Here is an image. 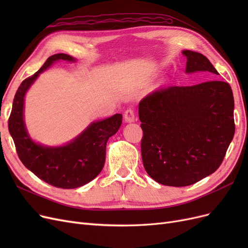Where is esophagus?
I'll list each match as a JSON object with an SVG mask.
<instances>
[{
    "label": "esophagus",
    "mask_w": 248,
    "mask_h": 248,
    "mask_svg": "<svg viewBox=\"0 0 248 248\" xmlns=\"http://www.w3.org/2000/svg\"><path fill=\"white\" fill-rule=\"evenodd\" d=\"M124 119L125 121L127 123H131V122H134L137 120V117H136V112H134V110L132 108H128L126 109L125 112H124Z\"/></svg>",
    "instance_id": "1"
}]
</instances>
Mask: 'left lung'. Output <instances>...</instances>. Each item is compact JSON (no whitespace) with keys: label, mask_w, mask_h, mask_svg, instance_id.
Listing matches in <instances>:
<instances>
[{"label":"left lung","mask_w":248,"mask_h":248,"mask_svg":"<svg viewBox=\"0 0 248 248\" xmlns=\"http://www.w3.org/2000/svg\"><path fill=\"white\" fill-rule=\"evenodd\" d=\"M182 54L186 73L219 74L200 52ZM139 117L144 168L168 186H188L213 174L235 134L234 96L220 80L157 90L140 100Z\"/></svg>","instance_id":"left-lung-1"}]
</instances>
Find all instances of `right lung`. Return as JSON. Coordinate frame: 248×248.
<instances>
[{
	"label": "right lung",
	"mask_w": 248,
	"mask_h": 248,
	"mask_svg": "<svg viewBox=\"0 0 248 248\" xmlns=\"http://www.w3.org/2000/svg\"><path fill=\"white\" fill-rule=\"evenodd\" d=\"M59 60L76 61L69 55H54L34 76L22 81L14 96L8 128L19 159L28 170L52 186L72 189L89 183L99 175L106 162L107 141L121 126L122 115L116 114L93 122L65 146L46 147L33 141L24 121L25 95L39 74Z\"/></svg>",
	"instance_id": "obj_1"
}]
</instances>
